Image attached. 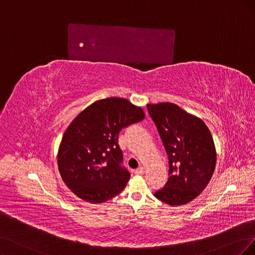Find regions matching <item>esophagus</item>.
Here are the masks:
<instances>
[{"label":"esophagus","instance_id":"obj_1","mask_svg":"<svg viewBox=\"0 0 255 255\" xmlns=\"http://www.w3.org/2000/svg\"><path fill=\"white\" fill-rule=\"evenodd\" d=\"M134 173H135V174H137V175L143 174V173H144V167H138L137 169H135V170H134Z\"/></svg>","mask_w":255,"mask_h":255}]
</instances>
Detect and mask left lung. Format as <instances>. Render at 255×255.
Wrapping results in <instances>:
<instances>
[{
	"label": "left lung",
	"mask_w": 255,
	"mask_h": 255,
	"mask_svg": "<svg viewBox=\"0 0 255 255\" xmlns=\"http://www.w3.org/2000/svg\"><path fill=\"white\" fill-rule=\"evenodd\" d=\"M169 158V177L153 195L172 207L188 204L210 182L216 164L213 137L205 123L172 103L148 104Z\"/></svg>",
	"instance_id": "1"
}]
</instances>
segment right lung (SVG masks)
<instances>
[{"mask_svg": "<svg viewBox=\"0 0 255 255\" xmlns=\"http://www.w3.org/2000/svg\"><path fill=\"white\" fill-rule=\"evenodd\" d=\"M145 119L144 110L122 98L92 103L66 129L58 151L64 183L91 204L111 200L126 187L130 173L121 166L120 131Z\"/></svg>", "mask_w": 255, "mask_h": 255, "instance_id": "obj_1", "label": "right lung"}]
</instances>
